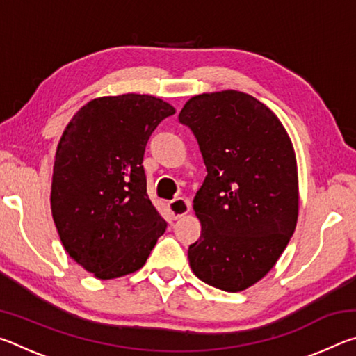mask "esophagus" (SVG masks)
I'll return each instance as SVG.
<instances>
[{
	"instance_id": "1",
	"label": "esophagus",
	"mask_w": 356,
	"mask_h": 356,
	"mask_svg": "<svg viewBox=\"0 0 356 356\" xmlns=\"http://www.w3.org/2000/svg\"><path fill=\"white\" fill-rule=\"evenodd\" d=\"M168 207H170L174 220H177L180 216H184L190 212L191 204L188 200H185V197H176V200H172L170 204H168Z\"/></svg>"
}]
</instances>
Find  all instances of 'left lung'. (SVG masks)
<instances>
[{
  "label": "left lung",
  "mask_w": 356,
  "mask_h": 356,
  "mask_svg": "<svg viewBox=\"0 0 356 356\" xmlns=\"http://www.w3.org/2000/svg\"><path fill=\"white\" fill-rule=\"evenodd\" d=\"M179 120L207 170L193 200L202 229L188 248L190 267L209 286L245 291L273 268L297 226L292 141L270 108L240 91L195 95Z\"/></svg>",
  "instance_id": "obj_1"
}]
</instances>
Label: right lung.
<instances>
[{
    "instance_id": "right-lung-1",
    "label": "right lung",
    "mask_w": 356,
    "mask_h": 356,
    "mask_svg": "<svg viewBox=\"0 0 356 356\" xmlns=\"http://www.w3.org/2000/svg\"><path fill=\"white\" fill-rule=\"evenodd\" d=\"M176 110L146 94L99 97L78 111L59 140L51 213L65 251L99 280L146 264L166 221L147 196L143 159L161 120Z\"/></svg>"
}]
</instances>
